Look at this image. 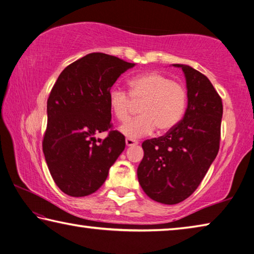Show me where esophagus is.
Returning a JSON list of instances; mask_svg holds the SVG:
<instances>
[{"label":"esophagus","mask_w":254,"mask_h":254,"mask_svg":"<svg viewBox=\"0 0 254 254\" xmlns=\"http://www.w3.org/2000/svg\"><path fill=\"white\" fill-rule=\"evenodd\" d=\"M126 143L127 147H132V145H135L137 144V141L134 139H131V137H127L126 139Z\"/></svg>","instance_id":"obj_1"}]
</instances>
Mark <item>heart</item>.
Listing matches in <instances>:
<instances>
[{
  "label": "heart",
  "instance_id": "heart-1",
  "mask_svg": "<svg viewBox=\"0 0 254 254\" xmlns=\"http://www.w3.org/2000/svg\"><path fill=\"white\" fill-rule=\"evenodd\" d=\"M127 93L113 89L109 104L119 122L126 123L134 104H140V117L121 127L128 137L149 135L157 128L165 133L182 121L187 107V92L182 84L157 71L136 75L127 81Z\"/></svg>",
  "mask_w": 254,
  "mask_h": 254
}]
</instances>
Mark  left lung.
<instances>
[{"label":"left lung","mask_w":254,"mask_h":254,"mask_svg":"<svg viewBox=\"0 0 254 254\" xmlns=\"http://www.w3.org/2000/svg\"><path fill=\"white\" fill-rule=\"evenodd\" d=\"M174 66L186 78V112L173 130L144 141L137 167L143 191L167 205L188 198L199 186L220 149L223 115L222 98L207 77L190 66Z\"/></svg>","instance_id":"1"}]
</instances>
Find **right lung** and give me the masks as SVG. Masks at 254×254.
<instances>
[{
    "mask_svg": "<svg viewBox=\"0 0 254 254\" xmlns=\"http://www.w3.org/2000/svg\"><path fill=\"white\" fill-rule=\"evenodd\" d=\"M134 65L106 54H88L67 66L55 83L47 102L42 150L51 177L65 194L95 192L126 148L122 133L111 130L109 94ZM109 129L104 140L95 139Z\"/></svg>",
    "mask_w": 254,
    "mask_h": 254,
    "instance_id": "1",
    "label": "right lung"
}]
</instances>
